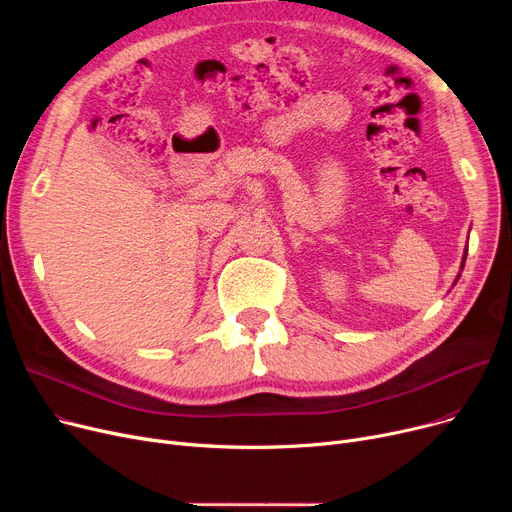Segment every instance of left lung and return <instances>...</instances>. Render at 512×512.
Wrapping results in <instances>:
<instances>
[{
    "label": "left lung",
    "mask_w": 512,
    "mask_h": 512,
    "mask_svg": "<svg viewBox=\"0 0 512 512\" xmlns=\"http://www.w3.org/2000/svg\"><path fill=\"white\" fill-rule=\"evenodd\" d=\"M465 259H467V251H465V255H463V263H461V270L465 267ZM456 280H459V276H456Z\"/></svg>",
    "instance_id": "left-lung-1"
}]
</instances>
